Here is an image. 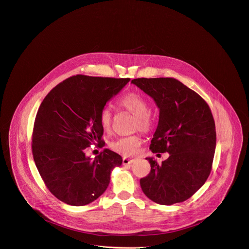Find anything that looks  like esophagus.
I'll return each mask as SVG.
<instances>
[{"instance_id": "obj_1", "label": "esophagus", "mask_w": 249, "mask_h": 249, "mask_svg": "<svg viewBox=\"0 0 249 249\" xmlns=\"http://www.w3.org/2000/svg\"><path fill=\"white\" fill-rule=\"evenodd\" d=\"M133 159H129V158H126V157H124L123 158V165L124 166H127V165H131L132 163H133Z\"/></svg>"}]
</instances>
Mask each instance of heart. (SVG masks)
<instances>
[{
  "instance_id": "1",
  "label": "heart",
  "mask_w": 249,
  "mask_h": 249,
  "mask_svg": "<svg viewBox=\"0 0 249 249\" xmlns=\"http://www.w3.org/2000/svg\"><path fill=\"white\" fill-rule=\"evenodd\" d=\"M119 107L134 115L133 128L147 133L152 129L153 118L149 112L148 103L138 93L129 92L118 101ZM100 123L106 132H109L112 127V112L109 107H104L100 113ZM142 140L138 135L121 137L111 142L110 147L117 153L129 156L134 155L139 150Z\"/></svg>"
}]
</instances>
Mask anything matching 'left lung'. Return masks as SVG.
<instances>
[{"instance_id": "1", "label": "left lung", "mask_w": 249, "mask_h": 249, "mask_svg": "<svg viewBox=\"0 0 249 249\" xmlns=\"http://www.w3.org/2000/svg\"><path fill=\"white\" fill-rule=\"evenodd\" d=\"M132 83L159 107V122L149 148L153 153H170L161 165L146 158L151 170L141 178V187L159 205L184 202L205 184L212 171L216 146L212 110L199 94L176 78L142 77Z\"/></svg>"}]
</instances>
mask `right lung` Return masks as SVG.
<instances>
[{"mask_svg": "<svg viewBox=\"0 0 249 249\" xmlns=\"http://www.w3.org/2000/svg\"><path fill=\"white\" fill-rule=\"evenodd\" d=\"M130 78L76 74L56 85L36 115L32 152L47 189L71 206H85L107 188L110 173L122 164L119 154L104 149L93 160L84 150L103 143L100 113Z\"/></svg>", "mask_w": 249, "mask_h": 249, "instance_id": "obj_1", "label": "right lung"}]
</instances>
